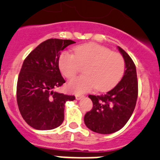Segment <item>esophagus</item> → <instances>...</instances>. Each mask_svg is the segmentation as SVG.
Listing matches in <instances>:
<instances>
[{"instance_id": "obj_1", "label": "esophagus", "mask_w": 160, "mask_h": 160, "mask_svg": "<svg viewBox=\"0 0 160 160\" xmlns=\"http://www.w3.org/2000/svg\"><path fill=\"white\" fill-rule=\"evenodd\" d=\"M83 98V95H80V94H76V99L77 100H80V99H82V98Z\"/></svg>"}]
</instances>
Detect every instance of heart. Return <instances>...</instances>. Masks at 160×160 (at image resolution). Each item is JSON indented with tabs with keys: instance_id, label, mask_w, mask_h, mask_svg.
I'll list each match as a JSON object with an SVG mask.
<instances>
[{
	"instance_id": "1",
	"label": "heart",
	"mask_w": 160,
	"mask_h": 160,
	"mask_svg": "<svg viewBox=\"0 0 160 160\" xmlns=\"http://www.w3.org/2000/svg\"><path fill=\"white\" fill-rule=\"evenodd\" d=\"M84 65L85 74L72 79L67 84L72 93H86L94 88L100 91L111 89L120 81L125 69L121 55L95 43L77 46L73 54L62 52L59 56V70L68 79L75 77Z\"/></svg>"
}]
</instances>
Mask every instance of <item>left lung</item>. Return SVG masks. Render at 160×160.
I'll return each mask as SVG.
<instances>
[{"instance_id": "obj_1", "label": "left lung", "mask_w": 160, "mask_h": 160, "mask_svg": "<svg viewBox=\"0 0 160 160\" xmlns=\"http://www.w3.org/2000/svg\"><path fill=\"white\" fill-rule=\"evenodd\" d=\"M118 49L125 63L124 76L113 89L104 94L91 95L93 108L84 116L89 129L100 134H111L125 126L133 113L138 98V81L135 65L128 53Z\"/></svg>"}]
</instances>
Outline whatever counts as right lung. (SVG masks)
Returning <instances> with one entry per match:
<instances>
[{
    "label": "right lung",
    "instance_id": "1",
    "mask_svg": "<svg viewBox=\"0 0 160 160\" xmlns=\"http://www.w3.org/2000/svg\"><path fill=\"white\" fill-rule=\"evenodd\" d=\"M75 42L50 38L38 45L24 60L17 83V102L24 120L35 129L51 130L64 120L65 104L75 97L54 91L65 80L59 59L66 47Z\"/></svg>",
    "mask_w": 160,
    "mask_h": 160
}]
</instances>
